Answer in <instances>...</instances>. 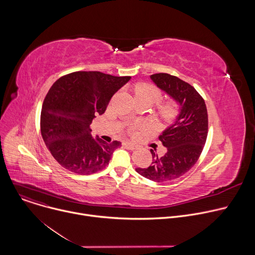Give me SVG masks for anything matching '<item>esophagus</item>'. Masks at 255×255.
I'll list each match as a JSON object with an SVG mask.
<instances>
[{
    "label": "esophagus",
    "instance_id": "1",
    "mask_svg": "<svg viewBox=\"0 0 255 255\" xmlns=\"http://www.w3.org/2000/svg\"><path fill=\"white\" fill-rule=\"evenodd\" d=\"M124 146L127 148V149H130V150H133L135 148H137V144L133 143V142H130V141H125L123 143Z\"/></svg>",
    "mask_w": 255,
    "mask_h": 255
}]
</instances>
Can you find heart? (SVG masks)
Instances as JSON below:
<instances>
[{
  "mask_svg": "<svg viewBox=\"0 0 255 255\" xmlns=\"http://www.w3.org/2000/svg\"><path fill=\"white\" fill-rule=\"evenodd\" d=\"M135 95L139 98H145L151 101V103L157 102L161 95L160 92L153 86L150 85H138L135 88ZM178 108L177 105L173 102L166 103L161 106L159 110V115L163 120L170 121L177 116Z\"/></svg>",
  "mask_w": 255,
  "mask_h": 255,
  "instance_id": "1",
  "label": "heart"
}]
</instances>
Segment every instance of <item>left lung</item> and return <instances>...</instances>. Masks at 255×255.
I'll return each mask as SVG.
<instances>
[{
    "label": "left lung",
    "mask_w": 255,
    "mask_h": 255,
    "mask_svg": "<svg viewBox=\"0 0 255 255\" xmlns=\"http://www.w3.org/2000/svg\"><path fill=\"white\" fill-rule=\"evenodd\" d=\"M150 79L178 106L174 121L159 136L165 154L159 157L151 149V165L136 168L142 176L161 183L185 174L197 162L208 135V113L204 99L188 83L168 74Z\"/></svg>",
    "instance_id": "obj_1"
}]
</instances>
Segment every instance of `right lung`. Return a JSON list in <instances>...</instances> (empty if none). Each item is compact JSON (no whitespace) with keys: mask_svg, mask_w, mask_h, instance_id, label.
I'll return each instance as SVG.
<instances>
[{"mask_svg":"<svg viewBox=\"0 0 255 255\" xmlns=\"http://www.w3.org/2000/svg\"><path fill=\"white\" fill-rule=\"evenodd\" d=\"M131 77L100 71H76L58 79L48 91L41 110V135L48 150L64 168L88 175L103 169L120 141L93 137V119L105 113L111 98Z\"/></svg>","mask_w":255,"mask_h":255,"instance_id":"right-lung-1","label":"right lung"}]
</instances>
